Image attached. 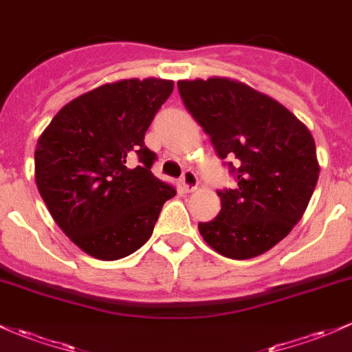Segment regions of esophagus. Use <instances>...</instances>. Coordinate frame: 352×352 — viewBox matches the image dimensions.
Returning a JSON list of instances; mask_svg holds the SVG:
<instances>
[{
	"instance_id": "obj_1",
	"label": "esophagus",
	"mask_w": 352,
	"mask_h": 352,
	"mask_svg": "<svg viewBox=\"0 0 352 352\" xmlns=\"http://www.w3.org/2000/svg\"><path fill=\"white\" fill-rule=\"evenodd\" d=\"M181 184H183V188L188 192L195 191L196 188H198V176H196L195 171H191V169H186V171L183 173V176H181Z\"/></svg>"
}]
</instances>
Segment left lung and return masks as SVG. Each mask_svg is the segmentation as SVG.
I'll return each mask as SVG.
<instances>
[{"label":"left lung","instance_id":"left-lung-1","mask_svg":"<svg viewBox=\"0 0 352 352\" xmlns=\"http://www.w3.org/2000/svg\"><path fill=\"white\" fill-rule=\"evenodd\" d=\"M177 89L236 181L218 191L217 218L198 225L203 240L233 260L262 255L311 201L319 177L311 131L280 102L232 78L179 80Z\"/></svg>","mask_w":352,"mask_h":352}]
</instances>
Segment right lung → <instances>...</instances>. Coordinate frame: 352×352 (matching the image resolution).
I'll list each match as a JSON object with an SVG mask.
<instances>
[{
  "label": "right lung",
  "mask_w": 352,
  "mask_h": 352,
  "mask_svg": "<svg viewBox=\"0 0 352 352\" xmlns=\"http://www.w3.org/2000/svg\"><path fill=\"white\" fill-rule=\"evenodd\" d=\"M173 85L162 78L100 85L60 109L40 135L36 188L56 225L90 256L119 260L141 248L176 195L151 173L156 154L144 146Z\"/></svg>",
  "instance_id": "add662e5"
}]
</instances>
